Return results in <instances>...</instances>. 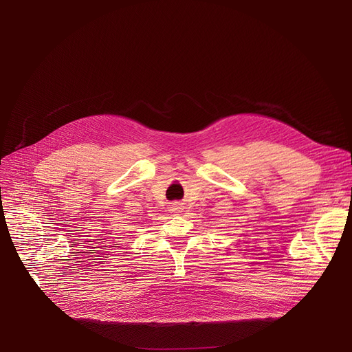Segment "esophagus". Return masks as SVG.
I'll use <instances>...</instances> for the list:
<instances>
[{"label":"esophagus","mask_w":352,"mask_h":352,"mask_svg":"<svg viewBox=\"0 0 352 352\" xmlns=\"http://www.w3.org/2000/svg\"><path fill=\"white\" fill-rule=\"evenodd\" d=\"M170 208H171L170 210H173L174 214H179L181 210H182V206H181V204H178V202H174V204H173Z\"/></svg>","instance_id":"1"}]
</instances>
